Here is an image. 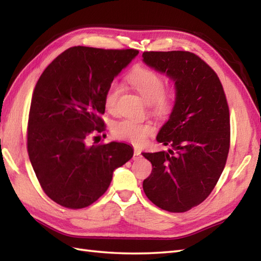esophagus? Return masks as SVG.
<instances>
[{
  "label": "esophagus",
  "mask_w": 261,
  "mask_h": 261,
  "mask_svg": "<svg viewBox=\"0 0 261 261\" xmlns=\"http://www.w3.org/2000/svg\"><path fill=\"white\" fill-rule=\"evenodd\" d=\"M140 156H141V152H140V150H138V149H135V151H134V160H137V159H139L140 158Z\"/></svg>",
  "instance_id": "esophagus-1"
}]
</instances>
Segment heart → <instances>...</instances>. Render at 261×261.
<instances>
[{
  "label": "heart",
  "mask_w": 261,
  "mask_h": 261,
  "mask_svg": "<svg viewBox=\"0 0 261 261\" xmlns=\"http://www.w3.org/2000/svg\"><path fill=\"white\" fill-rule=\"evenodd\" d=\"M131 87L139 94L142 99L150 104L151 112L159 118H167L177 104V92L165 90V79L158 71L150 68H138L127 77ZM121 91L118 83H112L104 94V105L109 112H114ZM154 132L150 123H141L134 120L123 119L112 125V134L121 140L140 145L146 138Z\"/></svg>",
  "instance_id": "obj_1"
}]
</instances>
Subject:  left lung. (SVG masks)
<instances>
[{"instance_id":"8db88e82","label":"left lung","mask_w":261,"mask_h":261,"mask_svg":"<svg viewBox=\"0 0 261 261\" xmlns=\"http://www.w3.org/2000/svg\"><path fill=\"white\" fill-rule=\"evenodd\" d=\"M143 62L175 82L177 104L159 130L168 151L143 152L152 165L143 180L147 197L158 207L182 213L213 191L230 149V112L218 75L190 51H145Z\"/></svg>"}]
</instances>
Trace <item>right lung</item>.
<instances>
[{
    "instance_id": "obj_1",
    "label": "right lung",
    "mask_w": 261,
    "mask_h": 261,
    "mask_svg": "<svg viewBox=\"0 0 261 261\" xmlns=\"http://www.w3.org/2000/svg\"><path fill=\"white\" fill-rule=\"evenodd\" d=\"M138 53L71 47L39 77L28 120V153L43 192L64 207L83 208L97 201L114 169L134 156L123 142H87L94 132L105 130L99 116L105 112L104 94Z\"/></svg>"
}]
</instances>
